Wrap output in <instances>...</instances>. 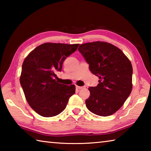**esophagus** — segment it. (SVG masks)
<instances>
[{
  "label": "esophagus",
  "mask_w": 151,
  "mask_h": 151,
  "mask_svg": "<svg viewBox=\"0 0 151 151\" xmlns=\"http://www.w3.org/2000/svg\"><path fill=\"white\" fill-rule=\"evenodd\" d=\"M76 88H77V89H79V90H80V89H82V88H84V86H76Z\"/></svg>",
  "instance_id": "1"
}]
</instances>
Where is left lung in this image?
<instances>
[{
  "label": "left lung",
  "mask_w": 151,
  "mask_h": 151,
  "mask_svg": "<svg viewBox=\"0 0 151 151\" xmlns=\"http://www.w3.org/2000/svg\"><path fill=\"white\" fill-rule=\"evenodd\" d=\"M78 50L91 73L99 78L98 85L88 88L86 107L96 115H111L123 105L131 93V61L118 47L105 42L85 43Z\"/></svg>",
  "instance_id": "1"
}]
</instances>
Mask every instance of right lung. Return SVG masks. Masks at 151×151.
Instances as JSON below:
<instances>
[{"instance_id":"add662e5","label":"right lung","mask_w":151,"mask_h":151,"mask_svg":"<svg viewBox=\"0 0 151 151\" xmlns=\"http://www.w3.org/2000/svg\"><path fill=\"white\" fill-rule=\"evenodd\" d=\"M78 44L45 43L35 48L25 58L20 83L26 99L34 111L44 117L58 115L65 109L75 86L56 81V71H61L66 57Z\"/></svg>"}]
</instances>
